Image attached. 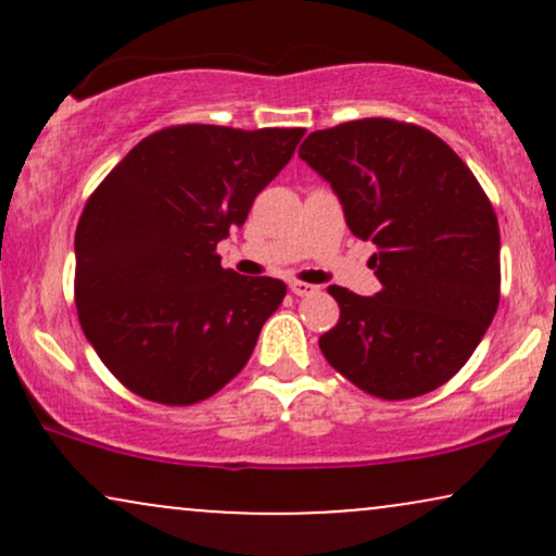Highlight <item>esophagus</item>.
<instances>
[{
    "label": "esophagus",
    "instance_id": "34e87169",
    "mask_svg": "<svg viewBox=\"0 0 556 556\" xmlns=\"http://www.w3.org/2000/svg\"><path fill=\"white\" fill-rule=\"evenodd\" d=\"M290 290L295 292L298 298H308V295H316L318 287L316 285H308V282H290Z\"/></svg>",
    "mask_w": 556,
    "mask_h": 556
}]
</instances>
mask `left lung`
I'll use <instances>...</instances> for the list:
<instances>
[{
  "label": "left lung",
  "instance_id": "obj_1",
  "mask_svg": "<svg viewBox=\"0 0 556 556\" xmlns=\"http://www.w3.org/2000/svg\"><path fill=\"white\" fill-rule=\"evenodd\" d=\"M300 159L331 185L344 222L376 253L374 298L331 285L340 321L318 348L381 400L433 392L468 363L500 305V225L442 138L384 117L316 130Z\"/></svg>",
  "mask_w": 556,
  "mask_h": 556
}]
</instances>
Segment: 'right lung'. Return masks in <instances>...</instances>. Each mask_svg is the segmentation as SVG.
I'll return each instance as SVG.
<instances>
[{
    "label": "right lung",
    "instance_id": "obj_1",
    "mask_svg": "<svg viewBox=\"0 0 556 556\" xmlns=\"http://www.w3.org/2000/svg\"><path fill=\"white\" fill-rule=\"evenodd\" d=\"M303 127L177 125L143 138L75 229V305L130 392L193 405L242 371L287 287L222 269L216 242L295 154Z\"/></svg>",
    "mask_w": 556,
    "mask_h": 556
}]
</instances>
